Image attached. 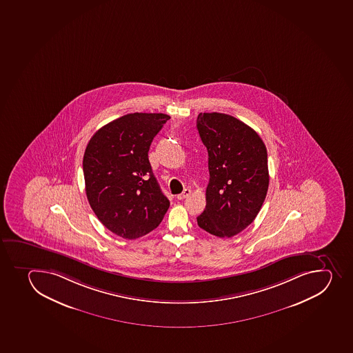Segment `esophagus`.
I'll list each match as a JSON object with an SVG mask.
<instances>
[{
	"label": "esophagus",
	"instance_id": "34e87169",
	"mask_svg": "<svg viewBox=\"0 0 353 353\" xmlns=\"http://www.w3.org/2000/svg\"><path fill=\"white\" fill-rule=\"evenodd\" d=\"M191 194V190L190 188H185L184 191L181 192V194L177 195L178 200H184L188 198V195Z\"/></svg>",
	"mask_w": 353,
	"mask_h": 353
}]
</instances>
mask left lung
<instances>
[{
	"label": "left lung",
	"instance_id": "1",
	"mask_svg": "<svg viewBox=\"0 0 353 353\" xmlns=\"http://www.w3.org/2000/svg\"><path fill=\"white\" fill-rule=\"evenodd\" d=\"M196 128L208 151L205 208L198 225L231 238L250 225L269 188L268 152L254 129L231 115L200 113Z\"/></svg>",
	"mask_w": 353,
	"mask_h": 353
}]
</instances>
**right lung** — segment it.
Listing matches in <instances>:
<instances>
[{"mask_svg":"<svg viewBox=\"0 0 353 353\" xmlns=\"http://www.w3.org/2000/svg\"><path fill=\"white\" fill-rule=\"evenodd\" d=\"M170 117L131 113L94 132L83 157L88 201L101 224L121 238H141L158 228L168 210L148 150Z\"/></svg>","mask_w":353,"mask_h":353,"instance_id":"obj_1","label":"right lung"}]
</instances>
